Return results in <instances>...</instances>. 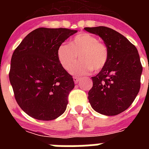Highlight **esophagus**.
Returning <instances> with one entry per match:
<instances>
[{
  "mask_svg": "<svg viewBox=\"0 0 149 149\" xmlns=\"http://www.w3.org/2000/svg\"><path fill=\"white\" fill-rule=\"evenodd\" d=\"M80 79H81V78H79V77H73V80H74V82H76V83H77V82H79V80H80Z\"/></svg>",
  "mask_w": 149,
  "mask_h": 149,
  "instance_id": "1",
  "label": "esophagus"
}]
</instances>
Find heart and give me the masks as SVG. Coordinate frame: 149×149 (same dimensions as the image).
<instances>
[{
    "label": "heart",
    "instance_id": "b5f03b06",
    "mask_svg": "<svg viewBox=\"0 0 149 149\" xmlns=\"http://www.w3.org/2000/svg\"><path fill=\"white\" fill-rule=\"evenodd\" d=\"M81 62L74 65L78 61ZM57 56L61 65L66 71L76 74H86L91 70L99 72L105 67L109 59V49L96 36L83 32L75 36L70 44H62L58 47Z\"/></svg>",
    "mask_w": 149,
    "mask_h": 149
}]
</instances>
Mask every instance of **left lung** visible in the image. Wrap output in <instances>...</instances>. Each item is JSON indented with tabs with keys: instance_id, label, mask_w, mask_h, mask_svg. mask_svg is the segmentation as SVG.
<instances>
[{
	"instance_id": "obj_1",
	"label": "left lung",
	"mask_w": 149,
	"mask_h": 149,
	"mask_svg": "<svg viewBox=\"0 0 149 149\" xmlns=\"http://www.w3.org/2000/svg\"><path fill=\"white\" fill-rule=\"evenodd\" d=\"M99 36L109 49L108 62L95 77L88 100L93 110L107 116L117 115L129 107L140 90L142 72L136 47L125 36L104 26L84 28Z\"/></svg>"
}]
</instances>
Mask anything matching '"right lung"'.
Masks as SVG:
<instances>
[{
  "label": "right lung",
  "mask_w": 149,
  "mask_h": 149,
  "mask_svg": "<svg viewBox=\"0 0 149 149\" xmlns=\"http://www.w3.org/2000/svg\"><path fill=\"white\" fill-rule=\"evenodd\" d=\"M77 30L39 28L13 52L9 79L19 107L30 117L51 120L65 112L74 88L72 77L58 62V47Z\"/></svg>",
  "instance_id": "right-lung-1"
}]
</instances>
